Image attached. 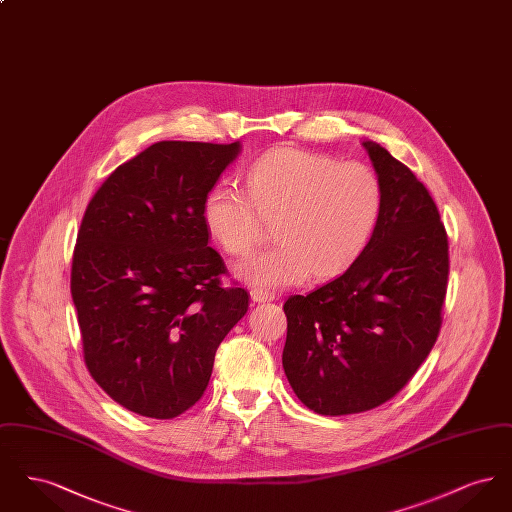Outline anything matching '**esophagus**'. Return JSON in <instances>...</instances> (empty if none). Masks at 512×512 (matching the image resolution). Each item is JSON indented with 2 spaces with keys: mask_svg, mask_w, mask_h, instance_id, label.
Here are the masks:
<instances>
[{
  "mask_svg": "<svg viewBox=\"0 0 512 512\" xmlns=\"http://www.w3.org/2000/svg\"><path fill=\"white\" fill-rule=\"evenodd\" d=\"M251 299L255 301V303H265V301H272L274 299V293L267 292V290H261V288H253L251 292Z\"/></svg>",
  "mask_w": 512,
  "mask_h": 512,
  "instance_id": "obj_1",
  "label": "esophagus"
}]
</instances>
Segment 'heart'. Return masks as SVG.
<instances>
[{"label":"heart","instance_id":"1","mask_svg":"<svg viewBox=\"0 0 512 512\" xmlns=\"http://www.w3.org/2000/svg\"><path fill=\"white\" fill-rule=\"evenodd\" d=\"M247 192L215 184L203 201L211 238L232 257H245L265 238V219H278L280 242L238 267L245 282L282 288L340 274L370 242L384 211L380 174L328 153L280 149L245 176Z\"/></svg>","mask_w":512,"mask_h":512}]
</instances>
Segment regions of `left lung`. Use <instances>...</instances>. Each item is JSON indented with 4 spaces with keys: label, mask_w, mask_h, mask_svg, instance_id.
Segmentation results:
<instances>
[{
    "label": "left lung",
    "mask_w": 512,
    "mask_h": 512,
    "mask_svg": "<svg viewBox=\"0 0 512 512\" xmlns=\"http://www.w3.org/2000/svg\"><path fill=\"white\" fill-rule=\"evenodd\" d=\"M363 146L384 184L374 236L338 278L284 303V372L326 416L365 413L409 384L438 340L447 293L449 242L432 195L388 149Z\"/></svg>",
    "instance_id": "left-lung-1"
}]
</instances>
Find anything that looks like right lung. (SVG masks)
Listing matches in <instances>:
<instances>
[{
	"label": "right lung",
	"instance_id": "add662e5",
	"mask_svg": "<svg viewBox=\"0 0 512 512\" xmlns=\"http://www.w3.org/2000/svg\"><path fill=\"white\" fill-rule=\"evenodd\" d=\"M240 144L157 142L90 199L74 245L71 293L84 363L111 399L167 420L207 390L220 341L249 295L224 288L203 201Z\"/></svg>",
	"mask_w": 512,
	"mask_h": 512
}]
</instances>
